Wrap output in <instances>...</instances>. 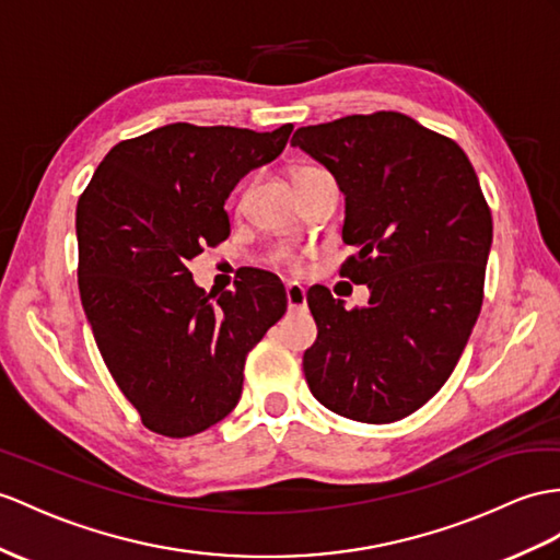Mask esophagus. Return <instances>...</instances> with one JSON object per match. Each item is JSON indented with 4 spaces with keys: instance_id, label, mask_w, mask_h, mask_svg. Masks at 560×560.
<instances>
[{
    "instance_id": "1",
    "label": "esophagus",
    "mask_w": 560,
    "mask_h": 560,
    "mask_svg": "<svg viewBox=\"0 0 560 560\" xmlns=\"http://www.w3.org/2000/svg\"><path fill=\"white\" fill-rule=\"evenodd\" d=\"M288 306H290V311H304L306 308V290L299 282L288 284Z\"/></svg>"
}]
</instances>
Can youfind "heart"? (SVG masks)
Instances as JSON below:
<instances>
[{"instance_id":"b5f03b06","label":"heart","mask_w":560,"mask_h":560,"mask_svg":"<svg viewBox=\"0 0 560 560\" xmlns=\"http://www.w3.org/2000/svg\"><path fill=\"white\" fill-rule=\"evenodd\" d=\"M311 171H316V168H299L294 175H302V173H311ZM276 258H278V261H282V264H292V254L290 252H278L276 254Z\"/></svg>"}]
</instances>
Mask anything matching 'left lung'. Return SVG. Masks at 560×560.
<instances>
[{"label": "left lung", "mask_w": 560, "mask_h": 560, "mask_svg": "<svg viewBox=\"0 0 560 560\" xmlns=\"http://www.w3.org/2000/svg\"><path fill=\"white\" fill-rule=\"evenodd\" d=\"M345 195L342 276L365 306L306 294L318 325L304 353L313 397L361 422H394L430 401L480 316L492 213L466 152L397 112L299 128L292 138Z\"/></svg>", "instance_id": "left-lung-1"}]
</instances>
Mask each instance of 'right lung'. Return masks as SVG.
I'll use <instances>...</instances> for the list:
<instances>
[{
  "label": "right lung",
  "instance_id": "add662e5",
  "mask_svg": "<svg viewBox=\"0 0 560 560\" xmlns=\"http://www.w3.org/2000/svg\"><path fill=\"white\" fill-rule=\"evenodd\" d=\"M292 128L171 122L116 144L78 201L85 316L108 373L152 432L189 438L233 411L247 353L288 311L268 270L207 296L189 264L230 235V192L282 154Z\"/></svg>",
  "mask_w": 560,
  "mask_h": 560
}]
</instances>
